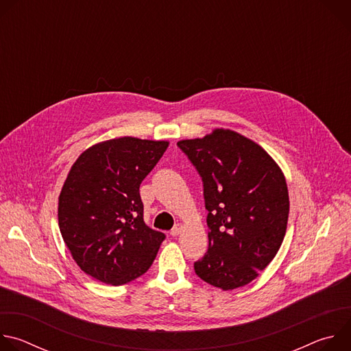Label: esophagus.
Here are the masks:
<instances>
[{"label":"esophagus","mask_w":351,"mask_h":351,"mask_svg":"<svg viewBox=\"0 0 351 351\" xmlns=\"http://www.w3.org/2000/svg\"><path fill=\"white\" fill-rule=\"evenodd\" d=\"M182 230H183V225H182V223H176V225L173 226V229L171 230V234H172L173 237H176V236H179V234L182 233Z\"/></svg>","instance_id":"obj_1"}]
</instances>
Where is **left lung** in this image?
Segmentation results:
<instances>
[{
	"label": "left lung",
	"mask_w": 351,
	"mask_h": 351,
	"mask_svg": "<svg viewBox=\"0 0 351 351\" xmlns=\"http://www.w3.org/2000/svg\"><path fill=\"white\" fill-rule=\"evenodd\" d=\"M203 179L208 250L194 263L204 282L233 290L274 260L289 218L285 175L256 141L229 129L178 141Z\"/></svg>",
	"instance_id": "left-lung-1"
}]
</instances>
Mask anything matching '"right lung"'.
Masks as SVG:
<instances>
[{
	"mask_svg": "<svg viewBox=\"0 0 351 351\" xmlns=\"http://www.w3.org/2000/svg\"><path fill=\"white\" fill-rule=\"evenodd\" d=\"M169 141L119 137L88 147L72 165L58 198L62 239L83 272L119 286L152 267L162 232L143 219L140 184Z\"/></svg>",
	"mask_w": 351,
	"mask_h": 351,
	"instance_id": "1",
	"label": "right lung"
}]
</instances>
